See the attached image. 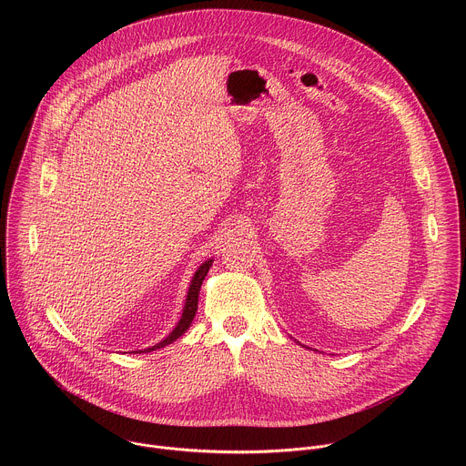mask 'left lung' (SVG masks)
I'll return each instance as SVG.
<instances>
[{
	"label": "left lung",
	"instance_id": "left-lung-1",
	"mask_svg": "<svg viewBox=\"0 0 466 466\" xmlns=\"http://www.w3.org/2000/svg\"><path fill=\"white\" fill-rule=\"evenodd\" d=\"M295 341H297V339H295ZM297 343H299V341H297ZM299 345H300V343H299ZM302 347H304V345H302Z\"/></svg>",
	"mask_w": 466,
	"mask_h": 466
}]
</instances>
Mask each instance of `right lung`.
Masks as SVG:
<instances>
[{"mask_svg": "<svg viewBox=\"0 0 466 466\" xmlns=\"http://www.w3.org/2000/svg\"><path fill=\"white\" fill-rule=\"evenodd\" d=\"M212 263H214V259H212V258H208L207 261H203L201 265H198V269L195 271V275H193V279H191V282H189V288H187V295H186V300H184L182 315H180V319H178L177 326L171 329V334H169L166 339H162L160 343L153 345V347H147V349H144V350H135V354H144V352L147 354V352H153V350L164 349V347L171 345L173 341H177V339L184 334V331L189 328V324H191V320H193V317H195V313H197L198 291H201L203 280H205V277L208 275V269L212 268Z\"/></svg>", "mask_w": 466, "mask_h": 466, "instance_id": "right-lung-1", "label": "right lung"}]
</instances>
